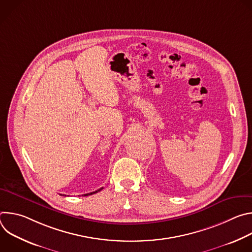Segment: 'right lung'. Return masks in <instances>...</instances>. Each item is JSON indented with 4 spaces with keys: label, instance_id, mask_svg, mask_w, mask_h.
<instances>
[{
    "label": "right lung",
    "instance_id": "1",
    "mask_svg": "<svg viewBox=\"0 0 252 252\" xmlns=\"http://www.w3.org/2000/svg\"><path fill=\"white\" fill-rule=\"evenodd\" d=\"M101 189H102V188H101V189H97V190H95V191H93V192H90V193H87V194H84V195H85V196H86V195H91V194L96 193L97 191H99V190H101ZM61 195H62V194H61Z\"/></svg>",
    "mask_w": 252,
    "mask_h": 252
}]
</instances>
